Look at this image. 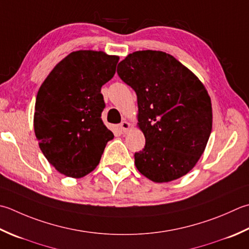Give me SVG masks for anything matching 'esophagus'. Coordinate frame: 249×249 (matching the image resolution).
Listing matches in <instances>:
<instances>
[{
	"label": "esophagus",
	"instance_id": "esophagus-1",
	"mask_svg": "<svg viewBox=\"0 0 249 249\" xmlns=\"http://www.w3.org/2000/svg\"><path fill=\"white\" fill-rule=\"evenodd\" d=\"M129 126H130V125H129L128 122L123 121V122H122V123L119 125V127H120V130L122 131V133H126V131H128Z\"/></svg>",
	"mask_w": 249,
	"mask_h": 249
}]
</instances>
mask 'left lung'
<instances>
[{"label":"left lung","instance_id":"obj_1","mask_svg":"<svg viewBox=\"0 0 249 249\" xmlns=\"http://www.w3.org/2000/svg\"><path fill=\"white\" fill-rule=\"evenodd\" d=\"M118 74L137 95L145 145L135 153L136 167L154 182L184 176L212 133V102L205 87L176 58L159 51L129 53L119 63Z\"/></svg>","mask_w":249,"mask_h":249}]
</instances>
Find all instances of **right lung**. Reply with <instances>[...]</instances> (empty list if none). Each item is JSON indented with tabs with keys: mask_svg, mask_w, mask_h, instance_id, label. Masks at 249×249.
<instances>
[{
	"mask_svg": "<svg viewBox=\"0 0 249 249\" xmlns=\"http://www.w3.org/2000/svg\"><path fill=\"white\" fill-rule=\"evenodd\" d=\"M120 58L77 51L53 68L37 91L34 133L40 149L58 172L81 178L99 164L114 137L101 113V87L113 77Z\"/></svg>",
	"mask_w": 249,
	"mask_h": 249,
	"instance_id": "add662e5",
	"label": "right lung"
}]
</instances>
